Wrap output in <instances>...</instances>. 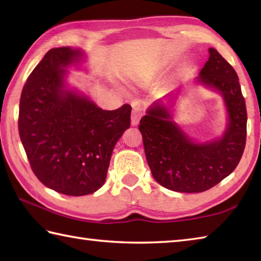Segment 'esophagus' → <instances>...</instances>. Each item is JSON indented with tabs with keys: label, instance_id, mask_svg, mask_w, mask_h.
Instances as JSON below:
<instances>
[{
	"label": "esophagus",
	"instance_id": "34e87169",
	"mask_svg": "<svg viewBox=\"0 0 261 261\" xmlns=\"http://www.w3.org/2000/svg\"><path fill=\"white\" fill-rule=\"evenodd\" d=\"M141 116H143V108H141L140 106L134 105V107H132V114H131V124L134 126L138 124Z\"/></svg>",
	"mask_w": 261,
	"mask_h": 261
}]
</instances>
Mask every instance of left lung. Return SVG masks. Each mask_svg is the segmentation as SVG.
I'll return each instance as SVG.
<instances>
[{
    "label": "left lung",
    "instance_id": "left-lung-1",
    "mask_svg": "<svg viewBox=\"0 0 261 261\" xmlns=\"http://www.w3.org/2000/svg\"><path fill=\"white\" fill-rule=\"evenodd\" d=\"M199 83L223 95L229 124L220 140L194 144L171 121L168 109L153 105L140 120L147 163L159 184L177 192H204L230 175L246 143V106L235 70L213 48Z\"/></svg>",
    "mask_w": 261,
    "mask_h": 261
}]
</instances>
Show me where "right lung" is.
<instances>
[{
  "mask_svg": "<svg viewBox=\"0 0 261 261\" xmlns=\"http://www.w3.org/2000/svg\"><path fill=\"white\" fill-rule=\"evenodd\" d=\"M81 56L70 47L48 50L19 101L18 131L31 169L43 185L68 196L102 187L115 144L131 121L130 105L102 110L64 90L63 68Z\"/></svg>",
  "mask_w": 261,
  "mask_h": 261,
  "instance_id": "1",
  "label": "right lung"
}]
</instances>
